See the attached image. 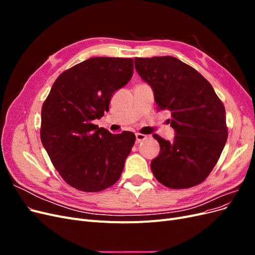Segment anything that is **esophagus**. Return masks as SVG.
Listing matches in <instances>:
<instances>
[{"label":"esophagus","mask_w":255,"mask_h":255,"mask_svg":"<svg viewBox=\"0 0 255 255\" xmlns=\"http://www.w3.org/2000/svg\"><path fill=\"white\" fill-rule=\"evenodd\" d=\"M135 136H136V143H140L141 141L146 139L145 135H142V134H139V133H137Z\"/></svg>","instance_id":"34e87169"}]
</instances>
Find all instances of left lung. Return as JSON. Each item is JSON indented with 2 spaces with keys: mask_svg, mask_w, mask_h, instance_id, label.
Segmentation results:
<instances>
[{
  "mask_svg": "<svg viewBox=\"0 0 255 255\" xmlns=\"http://www.w3.org/2000/svg\"><path fill=\"white\" fill-rule=\"evenodd\" d=\"M134 61L158 109L171 113L169 122L175 132L172 141L153 135L160 151L151 161V170L169 188L196 186L211 173L226 145L225 106L210 82L180 59L156 56Z\"/></svg>",
  "mask_w": 255,
  "mask_h": 255,
  "instance_id": "1",
  "label": "left lung"
}]
</instances>
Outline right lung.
I'll return each instance as SVG.
<instances>
[{
    "label": "right lung",
    "mask_w": 255,
    "mask_h": 255,
    "mask_svg": "<svg viewBox=\"0 0 255 255\" xmlns=\"http://www.w3.org/2000/svg\"><path fill=\"white\" fill-rule=\"evenodd\" d=\"M133 59L92 57L61 73L41 110V142L70 186L97 192L117 182L135 143L132 132L112 134L92 121L109 112L113 95L133 75Z\"/></svg>",
    "instance_id": "add662e5"
}]
</instances>
